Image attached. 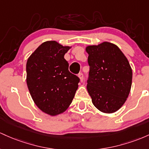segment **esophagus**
<instances>
[{"label": "esophagus", "mask_w": 149, "mask_h": 149, "mask_svg": "<svg viewBox=\"0 0 149 149\" xmlns=\"http://www.w3.org/2000/svg\"><path fill=\"white\" fill-rule=\"evenodd\" d=\"M78 77H79L80 81H81V82H82L83 80H84V74L81 72H80V73H79V74H78Z\"/></svg>", "instance_id": "1"}]
</instances>
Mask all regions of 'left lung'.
Segmentation results:
<instances>
[{
  "label": "left lung",
  "mask_w": 149,
  "mask_h": 149,
  "mask_svg": "<svg viewBox=\"0 0 149 149\" xmlns=\"http://www.w3.org/2000/svg\"><path fill=\"white\" fill-rule=\"evenodd\" d=\"M90 67L87 91L97 109L113 113L120 109L130 92L132 70L127 58L116 45L103 42L88 46Z\"/></svg>",
  "instance_id": "obj_1"
}]
</instances>
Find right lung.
<instances>
[{
	"mask_svg": "<svg viewBox=\"0 0 149 149\" xmlns=\"http://www.w3.org/2000/svg\"><path fill=\"white\" fill-rule=\"evenodd\" d=\"M70 46L56 41L43 42L26 62V84L36 106L56 116L70 106L78 88L79 78L68 70L65 54Z\"/></svg>",
	"mask_w": 149,
	"mask_h": 149,
	"instance_id": "right-lung-1",
	"label": "right lung"
}]
</instances>
